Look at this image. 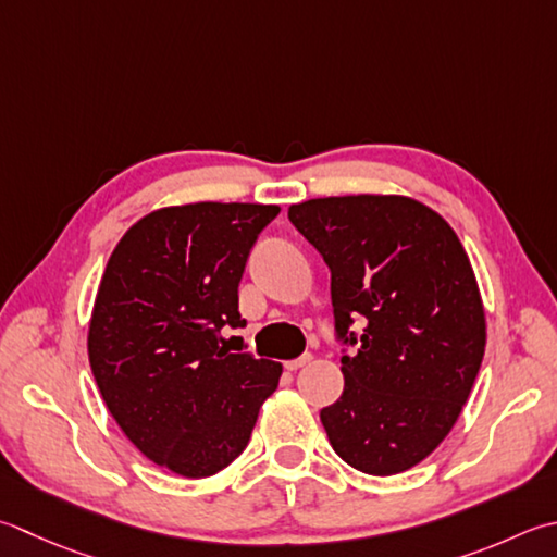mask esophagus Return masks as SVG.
Masks as SVG:
<instances>
[{"label": "esophagus", "instance_id": "1", "mask_svg": "<svg viewBox=\"0 0 557 557\" xmlns=\"http://www.w3.org/2000/svg\"><path fill=\"white\" fill-rule=\"evenodd\" d=\"M311 355H301V357H297V359H289V362H285V369L287 372H297V369H301V367H307L309 362H311Z\"/></svg>", "mask_w": 557, "mask_h": 557}]
</instances>
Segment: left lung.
Returning a JSON list of instances; mask_svg holds the SVG:
<instances>
[{
	"instance_id": "1",
	"label": "left lung",
	"mask_w": 557,
	"mask_h": 557,
	"mask_svg": "<svg viewBox=\"0 0 557 557\" xmlns=\"http://www.w3.org/2000/svg\"><path fill=\"white\" fill-rule=\"evenodd\" d=\"M331 268L343 396L321 410L331 446L369 475H396L437 449L459 420L485 352L475 272L449 222L406 195L289 205ZM363 335H346L352 318Z\"/></svg>"
}]
</instances>
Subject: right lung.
Instances as JSON below:
<instances>
[{"label":"right lung","mask_w":557,"mask_h":557,"mask_svg":"<svg viewBox=\"0 0 557 557\" xmlns=\"http://www.w3.org/2000/svg\"><path fill=\"white\" fill-rule=\"evenodd\" d=\"M277 205L161 207L113 248L89 321L106 408L149 461L183 478L220 473L246 449L282 364L232 355L238 282Z\"/></svg>","instance_id":"obj_1"}]
</instances>
